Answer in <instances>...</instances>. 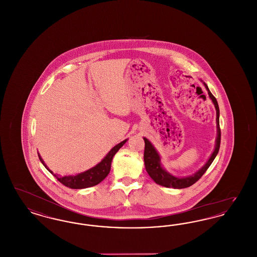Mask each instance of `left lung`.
Wrapping results in <instances>:
<instances>
[{
	"mask_svg": "<svg viewBox=\"0 0 257 257\" xmlns=\"http://www.w3.org/2000/svg\"><path fill=\"white\" fill-rule=\"evenodd\" d=\"M204 86L207 89L209 97L211 98L212 102L215 105L216 111H217V140H216V146L215 149L213 151V153L211 154L210 158L208 159L206 164L196 173H194L191 176H187V177H176L171 175V173H169L166 171L162 165H161V158L160 155L157 152V150L152 146V144L147 140V138H144L145 140V154H144V160H145V166H146V170L147 173L149 174V176L155 181V183L167 187V188H173V189H184V188H188L190 186H192L193 184L196 183L197 180H199V178L205 173V171H207L208 168L211 166V164L213 163L214 159L216 158L219 149H220V109H219V105L217 102V99L215 96L211 93V91L209 90L207 85L205 83H203Z\"/></svg>",
	"mask_w": 257,
	"mask_h": 257,
	"instance_id": "1",
	"label": "left lung"
}]
</instances>
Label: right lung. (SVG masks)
<instances>
[{
  "instance_id": "1",
  "label": "right lung",
  "mask_w": 257,
  "mask_h": 257,
  "mask_svg": "<svg viewBox=\"0 0 257 257\" xmlns=\"http://www.w3.org/2000/svg\"><path fill=\"white\" fill-rule=\"evenodd\" d=\"M126 142H127V140H124L120 144L112 147L110 149V152L105 156V158L102 160L100 163H98L95 167L84 171V172H81L77 175H68V176H61H61H57L56 174L53 173V171H50L48 167L45 165L44 161L40 157L39 154H38V158L41 161L43 166L54 176H56V178L62 185L66 186L70 189H85V188H88V187H92V186L97 185L107 177V175L109 174L110 171L111 160L113 158V156L115 155V153L120 149V147H122Z\"/></svg>"
}]
</instances>
